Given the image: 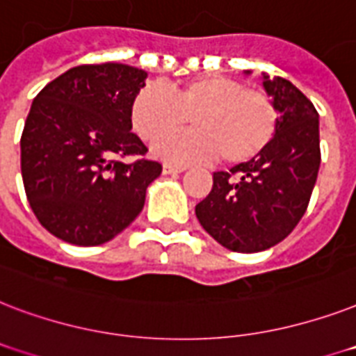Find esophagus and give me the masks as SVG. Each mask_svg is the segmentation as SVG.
Listing matches in <instances>:
<instances>
[{"label":"esophagus","instance_id":"esophagus-1","mask_svg":"<svg viewBox=\"0 0 356 356\" xmlns=\"http://www.w3.org/2000/svg\"><path fill=\"white\" fill-rule=\"evenodd\" d=\"M184 170H186V165H175V163L163 165L165 175H178V172H184Z\"/></svg>","mask_w":356,"mask_h":356}]
</instances>
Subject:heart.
Returning <instances> with one entry per match:
<instances>
[{
    "instance_id": "b5f03b06",
    "label": "heart",
    "mask_w": 356,
    "mask_h": 356,
    "mask_svg": "<svg viewBox=\"0 0 356 356\" xmlns=\"http://www.w3.org/2000/svg\"><path fill=\"white\" fill-rule=\"evenodd\" d=\"M191 118L195 129L168 136ZM129 124L143 140L159 139L154 154L167 161L239 165L258 158L278 128V111L267 92L247 89L227 76H200L165 89L148 83L129 104Z\"/></svg>"
}]
</instances>
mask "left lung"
Wrapping results in <instances>:
<instances>
[{"mask_svg":"<svg viewBox=\"0 0 356 356\" xmlns=\"http://www.w3.org/2000/svg\"><path fill=\"white\" fill-rule=\"evenodd\" d=\"M278 117L277 134L264 152L225 172H213V187L195 206L198 222L234 252H260L280 243L301 221L318 180V111L284 78L264 76Z\"/></svg>","mask_w":356,"mask_h":356,"instance_id":"left-lung-1","label":"left lung"}]
</instances>
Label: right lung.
Instances as JSON below:
<instances>
[{
  "label": "right lung",
  "instance_id": "obj_1",
  "mask_svg": "<svg viewBox=\"0 0 356 356\" xmlns=\"http://www.w3.org/2000/svg\"><path fill=\"white\" fill-rule=\"evenodd\" d=\"M147 72L122 63L74 66L33 100L22 131V178L38 222L79 247L120 234L145 206L161 163L131 131L129 104ZM138 159L124 164L122 157Z\"/></svg>",
  "mask_w": 356,
  "mask_h": 356
}]
</instances>
